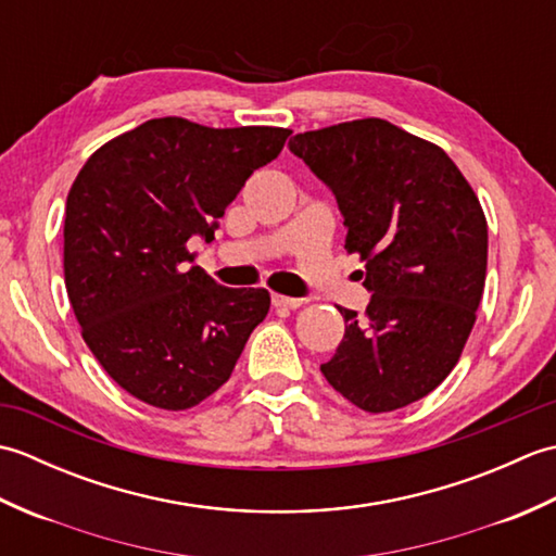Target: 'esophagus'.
<instances>
[{"label":"esophagus","mask_w":556,"mask_h":556,"mask_svg":"<svg viewBox=\"0 0 556 556\" xmlns=\"http://www.w3.org/2000/svg\"><path fill=\"white\" fill-rule=\"evenodd\" d=\"M271 305H277V308L296 311L303 305V299H291V296H281V293H271Z\"/></svg>","instance_id":"esophagus-1"}]
</instances>
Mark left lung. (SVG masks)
<instances>
[{
    "label": "left lung",
    "instance_id": "obj_1",
    "mask_svg": "<svg viewBox=\"0 0 556 556\" xmlns=\"http://www.w3.org/2000/svg\"><path fill=\"white\" fill-rule=\"evenodd\" d=\"M289 150L334 193L372 293L363 317L339 308L346 332L320 370L353 406L404 408L444 382L476 325L485 212L442 148L384 119L305 131Z\"/></svg>",
    "mask_w": 556,
    "mask_h": 556
}]
</instances>
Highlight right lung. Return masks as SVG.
<instances>
[{"instance_id": "1", "label": "right lung", "mask_w": 556, "mask_h": 556, "mask_svg": "<svg viewBox=\"0 0 556 556\" xmlns=\"http://www.w3.org/2000/svg\"><path fill=\"white\" fill-rule=\"evenodd\" d=\"M289 128H210L150 119L104 143L66 198V293L92 356L128 394L186 410L229 380L265 289H227L193 263L188 241L217 219Z\"/></svg>"}]
</instances>
